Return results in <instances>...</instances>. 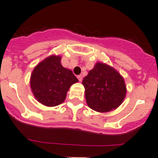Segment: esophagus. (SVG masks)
Wrapping results in <instances>:
<instances>
[{"mask_svg": "<svg viewBox=\"0 0 158 158\" xmlns=\"http://www.w3.org/2000/svg\"><path fill=\"white\" fill-rule=\"evenodd\" d=\"M77 78H78V79H79V82H82V75H79V76H77Z\"/></svg>", "mask_w": 158, "mask_h": 158, "instance_id": "1", "label": "esophagus"}]
</instances>
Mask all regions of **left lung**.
Returning <instances> with one entry per match:
<instances>
[{
	"label": "left lung",
	"instance_id": "left-lung-1",
	"mask_svg": "<svg viewBox=\"0 0 158 158\" xmlns=\"http://www.w3.org/2000/svg\"><path fill=\"white\" fill-rule=\"evenodd\" d=\"M88 106L100 113L117 108L127 94L123 76L112 66L97 63L82 80Z\"/></svg>",
	"mask_w": 158,
	"mask_h": 158
}]
</instances>
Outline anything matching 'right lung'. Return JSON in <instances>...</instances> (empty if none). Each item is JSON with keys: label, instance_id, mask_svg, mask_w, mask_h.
<instances>
[{"label": "right lung", "instance_id": "right-lung-1", "mask_svg": "<svg viewBox=\"0 0 158 158\" xmlns=\"http://www.w3.org/2000/svg\"><path fill=\"white\" fill-rule=\"evenodd\" d=\"M60 60V56H50L39 63L31 75V92L36 100L48 107L64 102L70 86L79 81L70 69L61 65Z\"/></svg>", "mask_w": 158, "mask_h": 158}]
</instances>
